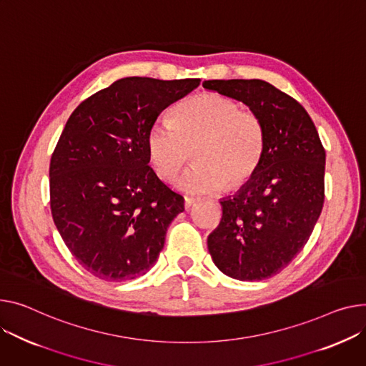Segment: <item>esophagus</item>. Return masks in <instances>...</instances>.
Listing matches in <instances>:
<instances>
[{"label":"esophagus","mask_w":366,"mask_h":366,"mask_svg":"<svg viewBox=\"0 0 366 366\" xmlns=\"http://www.w3.org/2000/svg\"><path fill=\"white\" fill-rule=\"evenodd\" d=\"M197 203L196 199H189V197H185V202H184V206H185V210H189L194 204Z\"/></svg>","instance_id":"esophagus-1"}]
</instances>
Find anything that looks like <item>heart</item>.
I'll list each match as a JSON object with an SVG mask.
<instances>
[{
  "label": "heart",
  "mask_w": 366,
  "mask_h": 366,
  "mask_svg": "<svg viewBox=\"0 0 366 366\" xmlns=\"http://www.w3.org/2000/svg\"><path fill=\"white\" fill-rule=\"evenodd\" d=\"M170 125L154 122L145 137L149 163L162 181H172L189 153L194 164L177 181L191 196L235 189L262 163L266 134L262 119L228 97L204 92L170 110Z\"/></svg>",
  "instance_id": "heart-1"
}]
</instances>
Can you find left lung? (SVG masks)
Returning <instances> with one entry per match:
<instances>
[{
  "label": "left lung",
  "instance_id": "8db88e82",
  "mask_svg": "<svg viewBox=\"0 0 366 366\" xmlns=\"http://www.w3.org/2000/svg\"><path fill=\"white\" fill-rule=\"evenodd\" d=\"M203 86L249 106L266 145L253 178L222 199V219L207 249L225 275L262 281L280 274L307 242L324 206L325 150L293 97L260 79H213Z\"/></svg>",
  "mask_w": 366,
  "mask_h": 366
}]
</instances>
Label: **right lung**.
Listing matches in <instances>:
<instances>
[{"label":"right lung","instance_id":"obj_1","mask_svg":"<svg viewBox=\"0 0 366 366\" xmlns=\"http://www.w3.org/2000/svg\"><path fill=\"white\" fill-rule=\"evenodd\" d=\"M200 79L124 78L82 102L50 163V206L64 244L94 277L134 280L156 263L184 197L149 166L145 137Z\"/></svg>","mask_w":366,"mask_h":366}]
</instances>
